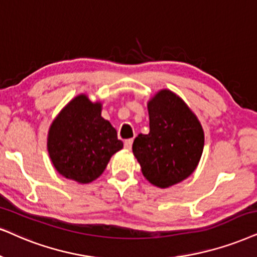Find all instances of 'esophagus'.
Here are the masks:
<instances>
[{"label":"esophagus","mask_w":257,"mask_h":257,"mask_svg":"<svg viewBox=\"0 0 257 257\" xmlns=\"http://www.w3.org/2000/svg\"><path fill=\"white\" fill-rule=\"evenodd\" d=\"M132 146H133V140L132 139L125 140V141H124V148L128 149V151H131Z\"/></svg>","instance_id":"34e87169"}]
</instances>
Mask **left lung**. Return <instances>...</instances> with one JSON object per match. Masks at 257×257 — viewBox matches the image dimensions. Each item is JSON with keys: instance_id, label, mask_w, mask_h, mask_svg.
<instances>
[{"instance_id": "8db88e82", "label": "left lung", "mask_w": 257, "mask_h": 257, "mask_svg": "<svg viewBox=\"0 0 257 257\" xmlns=\"http://www.w3.org/2000/svg\"><path fill=\"white\" fill-rule=\"evenodd\" d=\"M147 108L149 133L134 140L133 153L146 179L167 188L197 168L204 149V131L196 113L171 90L158 91Z\"/></svg>"}]
</instances>
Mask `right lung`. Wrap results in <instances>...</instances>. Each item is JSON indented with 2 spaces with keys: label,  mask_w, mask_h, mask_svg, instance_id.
Wrapping results in <instances>:
<instances>
[{
  "label": "right lung",
  "mask_w": 257,
  "mask_h": 257,
  "mask_svg": "<svg viewBox=\"0 0 257 257\" xmlns=\"http://www.w3.org/2000/svg\"><path fill=\"white\" fill-rule=\"evenodd\" d=\"M102 103L85 93L71 99L48 129L47 151L54 168L79 184L96 180L123 148L117 132L102 117Z\"/></svg>",
  "instance_id": "add662e5"
}]
</instances>
